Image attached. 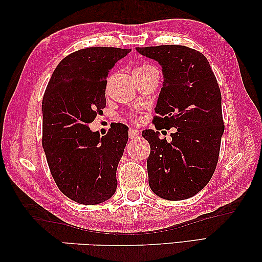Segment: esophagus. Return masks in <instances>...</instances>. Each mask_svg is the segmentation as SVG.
I'll return each mask as SVG.
<instances>
[{"mask_svg": "<svg viewBox=\"0 0 262 262\" xmlns=\"http://www.w3.org/2000/svg\"><path fill=\"white\" fill-rule=\"evenodd\" d=\"M128 137H130V139H138L140 137V132L138 130L130 128V130H128Z\"/></svg>", "mask_w": 262, "mask_h": 262, "instance_id": "esophagus-1", "label": "esophagus"}]
</instances>
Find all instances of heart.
Segmentation results:
<instances>
[{"mask_svg": "<svg viewBox=\"0 0 262 262\" xmlns=\"http://www.w3.org/2000/svg\"><path fill=\"white\" fill-rule=\"evenodd\" d=\"M148 67H152V66H149V65H141V66H139V67H137L136 70L134 71V72H137V71H143V70H146V68H148Z\"/></svg>", "mask_w": 262, "mask_h": 262, "instance_id": "b5f03b06", "label": "heart"}]
</instances>
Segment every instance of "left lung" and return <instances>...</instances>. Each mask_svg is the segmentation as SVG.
Here are the masks:
<instances>
[{"instance_id":"obj_1","label":"left lung","mask_w":262,"mask_h":262,"mask_svg":"<svg viewBox=\"0 0 262 262\" xmlns=\"http://www.w3.org/2000/svg\"><path fill=\"white\" fill-rule=\"evenodd\" d=\"M162 67L164 83L153 124L157 130L175 127L171 139L145 130L149 143L148 184L168 201L186 200L207 186L216 169L224 132L222 95L208 59L182 45L137 47Z\"/></svg>"}]
</instances>
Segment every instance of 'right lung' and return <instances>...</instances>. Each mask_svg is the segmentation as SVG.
I'll return each mask as SVG.
<instances>
[{
	"mask_svg": "<svg viewBox=\"0 0 262 262\" xmlns=\"http://www.w3.org/2000/svg\"><path fill=\"white\" fill-rule=\"evenodd\" d=\"M131 50L87 47L63 58L42 97V148L51 174L75 202H104L117 188L116 170L127 143V127L115 123L100 137L89 128L105 108L106 78Z\"/></svg>",
	"mask_w": 262,
	"mask_h": 262,
	"instance_id": "obj_1",
	"label": "right lung"
}]
</instances>
